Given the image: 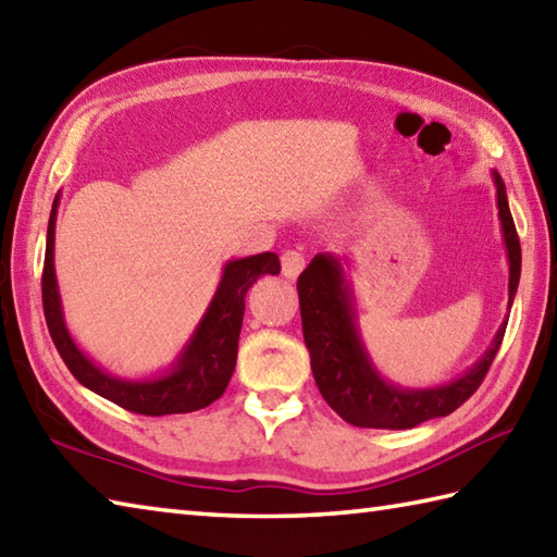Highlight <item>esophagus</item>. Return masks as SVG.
<instances>
[{"label":"esophagus","instance_id":"1","mask_svg":"<svg viewBox=\"0 0 557 557\" xmlns=\"http://www.w3.org/2000/svg\"><path fill=\"white\" fill-rule=\"evenodd\" d=\"M280 263H282V275L287 280H297L304 265H307V260H304V256L297 253V250H285L280 258Z\"/></svg>","mask_w":557,"mask_h":557}]
</instances>
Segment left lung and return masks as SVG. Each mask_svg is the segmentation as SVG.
Masks as SVG:
<instances>
[{"instance_id":"8db88e82","label":"left lung","mask_w":557,"mask_h":557,"mask_svg":"<svg viewBox=\"0 0 557 557\" xmlns=\"http://www.w3.org/2000/svg\"><path fill=\"white\" fill-rule=\"evenodd\" d=\"M493 183L497 188V216L509 265V311L521 277V246L509 212L505 183L497 171H493ZM345 265L333 253H319L297 280L301 331L311 355V372L321 396L337 416L355 428L410 430L432 418L449 416L471 398L503 345L509 315H505L483 357L461 376L428 388L398 386L379 374L362 343Z\"/></svg>"}]
</instances>
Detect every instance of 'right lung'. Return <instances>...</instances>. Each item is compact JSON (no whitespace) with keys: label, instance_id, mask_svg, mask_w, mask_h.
Wrapping results in <instances>:
<instances>
[{"label":"right lung","instance_id":"right-lung-1","mask_svg":"<svg viewBox=\"0 0 557 557\" xmlns=\"http://www.w3.org/2000/svg\"><path fill=\"white\" fill-rule=\"evenodd\" d=\"M60 193L54 195L48 238L46 265H42V309H46L48 331L74 379L94 394L103 396L115 406L137 416H176L207 408L220 398L234 374L238 333H242L246 292L260 275H277L280 258L275 253H258L248 258L226 260L222 280L216 285L210 307L195 325L188 343L181 347L176 359L159 374L127 379L115 376L98 367L94 359L76 345L62 311V297L54 275V222H58Z\"/></svg>","mask_w":557,"mask_h":557}]
</instances>
